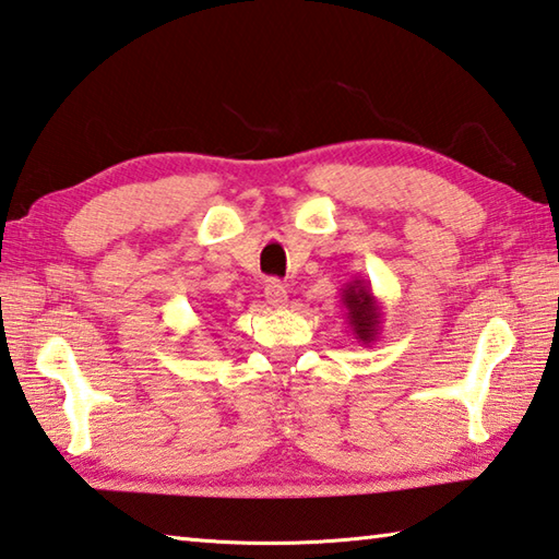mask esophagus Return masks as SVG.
<instances>
[{"label": "esophagus", "mask_w": 559, "mask_h": 559, "mask_svg": "<svg viewBox=\"0 0 559 559\" xmlns=\"http://www.w3.org/2000/svg\"><path fill=\"white\" fill-rule=\"evenodd\" d=\"M263 296L271 308H286L288 306V290L281 281H269L266 288H263Z\"/></svg>", "instance_id": "1"}]
</instances>
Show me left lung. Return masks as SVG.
I'll list each match as a JSON object with an SVG mask.
<instances>
[{
    "instance_id": "8db88e82",
    "label": "left lung",
    "mask_w": 559,
    "mask_h": 559,
    "mask_svg": "<svg viewBox=\"0 0 559 559\" xmlns=\"http://www.w3.org/2000/svg\"><path fill=\"white\" fill-rule=\"evenodd\" d=\"M342 306L347 308V324L361 347H369L379 340L383 310L371 290V283L354 278L342 288Z\"/></svg>"
}]
</instances>
